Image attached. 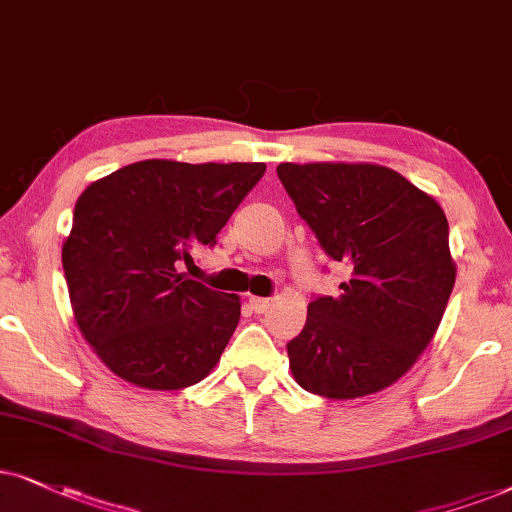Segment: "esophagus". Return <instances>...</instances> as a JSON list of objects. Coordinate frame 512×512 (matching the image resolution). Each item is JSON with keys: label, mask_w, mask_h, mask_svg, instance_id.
Here are the masks:
<instances>
[{"label": "esophagus", "mask_w": 512, "mask_h": 512, "mask_svg": "<svg viewBox=\"0 0 512 512\" xmlns=\"http://www.w3.org/2000/svg\"><path fill=\"white\" fill-rule=\"evenodd\" d=\"M248 304L255 313H264L269 309V299H264V297H250Z\"/></svg>", "instance_id": "obj_1"}]
</instances>
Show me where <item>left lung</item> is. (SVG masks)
I'll list each match as a JSON object with an SVG mask.
<instances>
[{
    "label": "left lung",
    "mask_w": 512,
    "mask_h": 512,
    "mask_svg": "<svg viewBox=\"0 0 512 512\" xmlns=\"http://www.w3.org/2000/svg\"><path fill=\"white\" fill-rule=\"evenodd\" d=\"M278 180L320 248L351 278L339 297H313L288 342L304 391L351 400L398 381L431 344L456 267L435 199L374 163H281Z\"/></svg>",
    "instance_id": "8db88e82"
}]
</instances>
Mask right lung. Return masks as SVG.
I'll return each mask as SVG.
<instances>
[{"mask_svg": "<svg viewBox=\"0 0 512 512\" xmlns=\"http://www.w3.org/2000/svg\"><path fill=\"white\" fill-rule=\"evenodd\" d=\"M264 163L138 161L84 189L63 243L81 335L128 384L177 391L208 377L234 335L238 295L185 274L196 245L217 234Z\"/></svg>", "mask_w": 512, "mask_h": 512, "instance_id": "obj_1", "label": "right lung"}]
</instances>
